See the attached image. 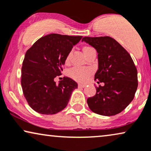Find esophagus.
I'll return each instance as SVG.
<instances>
[{
	"label": "esophagus",
	"instance_id": "1",
	"mask_svg": "<svg viewBox=\"0 0 151 151\" xmlns=\"http://www.w3.org/2000/svg\"><path fill=\"white\" fill-rule=\"evenodd\" d=\"M86 84H83V83H79L78 84V86H79V88H84L86 87Z\"/></svg>",
	"mask_w": 151,
	"mask_h": 151
}]
</instances>
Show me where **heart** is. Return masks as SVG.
Returning <instances> with one entry per match:
<instances>
[{"label":"heart","instance_id":"obj_1","mask_svg":"<svg viewBox=\"0 0 151 151\" xmlns=\"http://www.w3.org/2000/svg\"><path fill=\"white\" fill-rule=\"evenodd\" d=\"M92 47H85L83 48V52L85 53L91 49ZM70 52L67 55V57L65 58V63H68L70 60ZM69 76L72 79L76 80L77 81H84L88 79V77H89L90 74V71L88 70L83 69V68H74L71 69L68 72Z\"/></svg>","mask_w":151,"mask_h":151}]
</instances>
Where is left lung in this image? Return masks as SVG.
<instances>
[{
	"mask_svg": "<svg viewBox=\"0 0 151 151\" xmlns=\"http://www.w3.org/2000/svg\"><path fill=\"white\" fill-rule=\"evenodd\" d=\"M96 50L99 69L94 80L104 86L96 87V94L87 99L94 113L112 116L119 113L134 99L138 86L137 70L129 53L110 37L82 39Z\"/></svg>",
	"mask_w": 151,
	"mask_h": 151,
	"instance_id": "left-lung-1",
	"label": "left lung"
}]
</instances>
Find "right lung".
<instances>
[{
    "instance_id": "right-lung-1",
    "label": "right lung",
    "mask_w": 151,
    "mask_h": 151,
    "mask_svg": "<svg viewBox=\"0 0 151 151\" xmlns=\"http://www.w3.org/2000/svg\"><path fill=\"white\" fill-rule=\"evenodd\" d=\"M81 36L50 34L40 38L26 52L21 69V86L24 96L34 110L54 114L67 106L77 83L69 77L56 83L61 75L65 58Z\"/></svg>"
}]
</instances>
